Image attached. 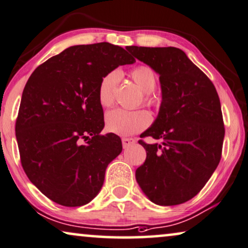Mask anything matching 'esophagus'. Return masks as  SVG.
Returning a JSON list of instances; mask_svg holds the SVG:
<instances>
[{
    "label": "esophagus",
    "instance_id": "1",
    "mask_svg": "<svg viewBox=\"0 0 248 248\" xmlns=\"http://www.w3.org/2000/svg\"><path fill=\"white\" fill-rule=\"evenodd\" d=\"M134 142H136V140L131 139V138H123V139H122L123 148H128L130 146H132V144H133Z\"/></svg>",
    "mask_w": 248,
    "mask_h": 248
}]
</instances>
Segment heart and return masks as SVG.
Returning <instances> with one entry per match:
<instances>
[{
    "instance_id": "1",
    "label": "heart",
    "mask_w": 248,
    "mask_h": 248,
    "mask_svg": "<svg viewBox=\"0 0 248 248\" xmlns=\"http://www.w3.org/2000/svg\"><path fill=\"white\" fill-rule=\"evenodd\" d=\"M121 74L117 70L108 73L102 77L98 89V99L102 107H110L115 101V91L120 81ZM131 78L144 94V102L148 106L157 105L156 96L153 91L156 88L157 77L149 66H137L131 70ZM150 123L149 112L139 110L114 109L106 115V127L111 133L118 136H132L142 131Z\"/></svg>"
}]
</instances>
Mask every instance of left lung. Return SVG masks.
I'll use <instances>...</instances> for the list:
<instances>
[{
    "label": "left lung",
    "mask_w": 248,
    "mask_h": 248,
    "mask_svg": "<svg viewBox=\"0 0 248 248\" xmlns=\"http://www.w3.org/2000/svg\"><path fill=\"white\" fill-rule=\"evenodd\" d=\"M137 59L159 74L162 104L154 124L141 136L147 158L136 171L144 195L162 206L195 197L221 159L224 125L211 79L178 47L126 46Z\"/></svg>",
    "instance_id": "obj_1"
}]
</instances>
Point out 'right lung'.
I'll use <instances>...</instances> for the list:
<instances>
[{
  "mask_svg": "<svg viewBox=\"0 0 248 248\" xmlns=\"http://www.w3.org/2000/svg\"><path fill=\"white\" fill-rule=\"evenodd\" d=\"M136 59L114 44L74 46L37 67L26 83L16 122L22 169L47 198L62 206L88 204L99 194L121 138L102 136L98 99L102 77Z\"/></svg>",
  "mask_w": 248,
  "mask_h": 248,
  "instance_id": "obj_1",
  "label": "right lung"
}]
</instances>
